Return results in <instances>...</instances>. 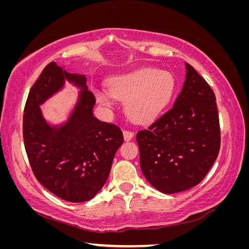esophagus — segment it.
I'll return each mask as SVG.
<instances>
[{
    "label": "esophagus",
    "mask_w": 249,
    "mask_h": 249,
    "mask_svg": "<svg viewBox=\"0 0 249 249\" xmlns=\"http://www.w3.org/2000/svg\"><path fill=\"white\" fill-rule=\"evenodd\" d=\"M133 137H134V133H133V132L126 131V130L124 131V141H130V140H132Z\"/></svg>",
    "instance_id": "34e87169"
}]
</instances>
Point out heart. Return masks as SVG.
I'll return each mask as SVG.
<instances>
[{"mask_svg": "<svg viewBox=\"0 0 249 249\" xmlns=\"http://www.w3.org/2000/svg\"><path fill=\"white\" fill-rule=\"evenodd\" d=\"M175 90L176 80L170 72L143 67L113 78L109 91L100 90L96 99L107 108H111L115 100L126 101L129 117L138 124H148L168 106Z\"/></svg>", "mask_w": 249, "mask_h": 249, "instance_id": "b5f03b06", "label": "heart"}]
</instances>
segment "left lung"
I'll return each instance as SVG.
<instances>
[{
	"mask_svg": "<svg viewBox=\"0 0 249 249\" xmlns=\"http://www.w3.org/2000/svg\"><path fill=\"white\" fill-rule=\"evenodd\" d=\"M136 140L143 176L160 192L188 190L206 177L219 153V117L214 91L190 64L172 108Z\"/></svg>",
	"mask_w": 249,
	"mask_h": 249,
	"instance_id": "1",
	"label": "left lung"
}]
</instances>
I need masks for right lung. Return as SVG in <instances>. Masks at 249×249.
<instances>
[{
    "mask_svg": "<svg viewBox=\"0 0 249 249\" xmlns=\"http://www.w3.org/2000/svg\"><path fill=\"white\" fill-rule=\"evenodd\" d=\"M70 81L80 91L66 122L51 125L40 106ZM85 74L70 73L48 64L30 90L22 134L28 159L37 180L56 196L71 202L93 198L106 183L114 155L123 144L119 127L93 116L95 97Z\"/></svg>",
    "mask_w": 249,
    "mask_h": 249,
    "instance_id": "obj_1",
    "label": "right lung"
}]
</instances>
